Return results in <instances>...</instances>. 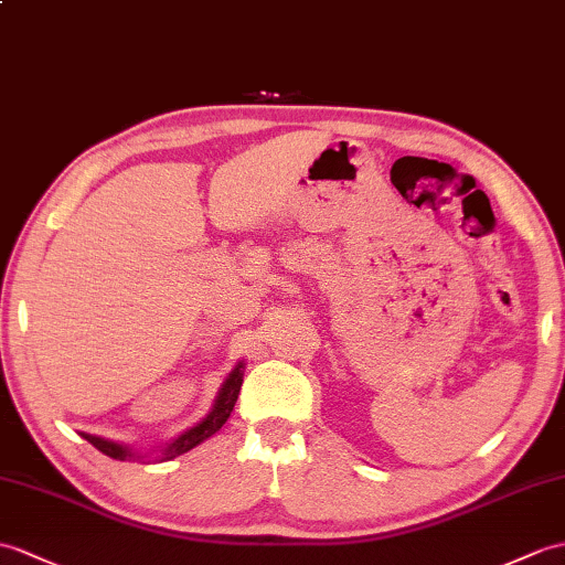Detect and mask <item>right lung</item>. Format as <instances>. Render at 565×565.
Listing matches in <instances>:
<instances>
[{
    "instance_id": "1",
    "label": "right lung",
    "mask_w": 565,
    "mask_h": 565,
    "mask_svg": "<svg viewBox=\"0 0 565 565\" xmlns=\"http://www.w3.org/2000/svg\"><path fill=\"white\" fill-rule=\"evenodd\" d=\"M243 375H245V361H238L231 369V373L223 377V383H221L216 397H214L212 409H209L206 416H202L194 426H190L188 430H182L178 438L161 445V448L156 450V455H159V457H156V460H159V462L173 460V457L196 448V445L204 443L206 438H212L214 433L228 422L233 406H235V402H238ZM82 438H86L103 455L113 457V460H122L125 462V460H143V457H147L143 452H137L135 448H129V445H125V443L100 438V436H94V433H82Z\"/></svg>"
}]
</instances>
